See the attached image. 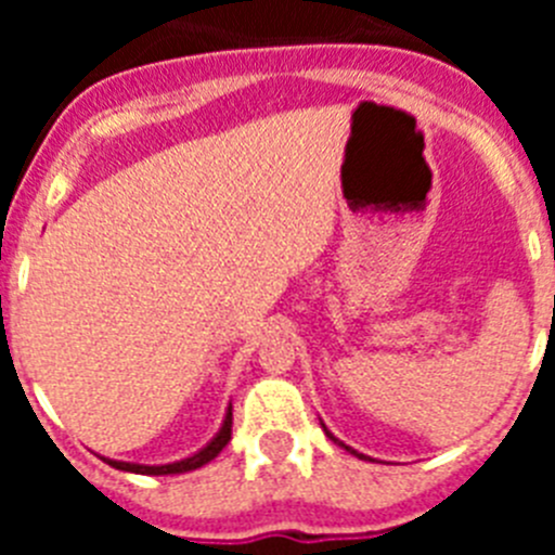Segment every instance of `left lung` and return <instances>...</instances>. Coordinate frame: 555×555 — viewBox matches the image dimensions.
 Masks as SVG:
<instances>
[{
  "label": "left lung",
  "mask_w": 555,
  "mask_h": 555,
  "mask_svg": "<svg viewBox=\"0 0 555 555\" xmlns=\"http://www.w3.org/2000/svg\"><path fill=\"white\" fill-rule=\"evenodd\" d=\"M322 428H325V423H322ZM325 434H327V439H333V442H336V444H338V448H345V450H347V453L358 455V459H370V455H364V453H356V450H352V448H347V444H345V442H338L336 436H333V434H331V430H327V428H325ZM370 461H372V459H370Z\"/></svg>",
  "instance_id": "8db88e82"
}]
</instances>
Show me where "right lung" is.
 Segmentation results:
<instances>
[{
    "instance_id": "obj_1",
    "label": "right lung",
    "mask_w": 555,
    "mask_h": 555,
    "mask_svg": "<svg viewBox=\"0 0 555 555\" xmlns=\"http://www.w3.org/2000/svg\"><path fill=\"white\" fill-rule=\"evenodd\" d=\"M230 430H233V405H228V411H224V420H222V428H219V434L214 436V439H210L203 450H197L194 455H189V459L171 461V464H152V467L150 464H132V461H116V459H102V461H105V464H111V467L125 469V473H135V475L191 473V469H199L203 464H208V461H214L219 453H222L224 444L230 442Z\"/></svg>"
}]
</instances>
